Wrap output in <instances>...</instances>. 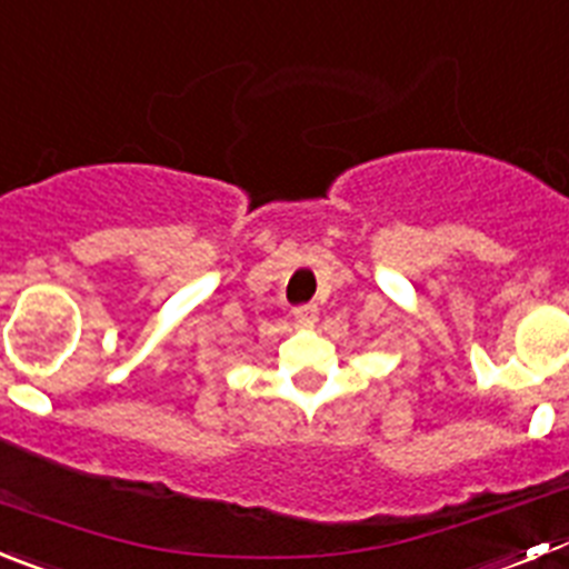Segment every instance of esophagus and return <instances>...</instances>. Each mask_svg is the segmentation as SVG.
Listing matches in <instances>:
<instances>
[{
	"instance_id": "esophagus-1",
	"label": "esophagus",
	"mask_w": 569,
	"mask_h": 569,
	"mask_svg": "<svg viewBox=\"0 0 569 569\" xmlns=\"http://www.w3.org/2000/svg\"><path fill=\"white\" fill-rule=\"evenodd\" d=\"M293 319L299 321V325H316L319 308H316V305H299V308H293Z\"/></svg>"
}]
</instances>
